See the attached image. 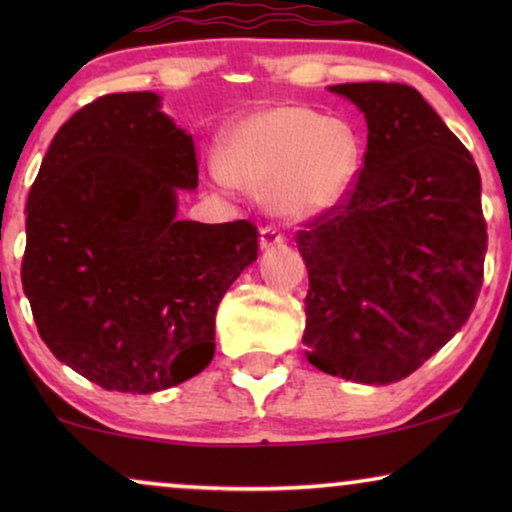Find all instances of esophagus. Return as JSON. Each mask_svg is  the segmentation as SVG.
I'll list each match as a JSON object with an SVG mask.
<instances>
[{
  "instance_id": "34e87169",
  "label": "esophagus",
  "mask_w": 512,
  "mask_h": 512,
  "mask_svg": "<svg viewBox=\"0 0 512 512\" xmlns=\"http://www.w3.org/2000/svg\"><path fill=\"white\" fill-rule=\"evenodd\" d=\"M282 242H284V235L279 233L277 228L268 226V228L261 230V249H272V247H277V244H282Z\"/></svg>"
}]
</instances>
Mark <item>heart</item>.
I'll list each match as a JSON object with an SVG mask.
<instances>
[{
  "instance_id": "b5f03b06",
  "label": "heart",
  "mask_w": 512,
  "mask_h": 512,
  "mask_svg": "<svg viewBox=\"0 0 512 512\" xmlns=\"http://www.w3.org/2000/svg\"><path fill=\"white\" fill-rule=\"evenodd\" d=\"M361 158V142L347 123L279 104L244 116L223 135L219 170L230 184L263 193L272 214L303 221L347 198Z\"/></svg>"
}]
</instances>
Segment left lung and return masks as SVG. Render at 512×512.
Masks as SVG:
<instances>
[{"label":"left lung","mask_w":512,"mask_h":512,"mask_svg":"<svg viewBox=\"0 0 512 512\" xmlns=\"http://www.w3.org/2000/svg\"><path fill=\"white\" fill-rule=\"evenodd\" d=\"M368 123L359 179L296 237L307 361L361 384L403 380L466 324L482 286L480 172L403 83H340Z\"/></svg>","instance_id":"left-lung-1"}]
</instances>
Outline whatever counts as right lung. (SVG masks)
I'll use <instances>...</instances> for the list:
<instances>
[{"instance_id":"1","label":"right lung","mask_w":512,"mask_h":512,"mask_svg":"<svg viewBox=\"0 0 512 512\" xmlns=\"http://www.w3.org/2000/svg\"><path fill=\"white\" fill-rule=\"evenodd\" d=\"M198 188L193 137L156 93H114L76 111L27 198L23 291L41 340L107 391L153 394L214 356V317L256 261L249 221L177 219Z\"/></svg>"}]
</instances>
